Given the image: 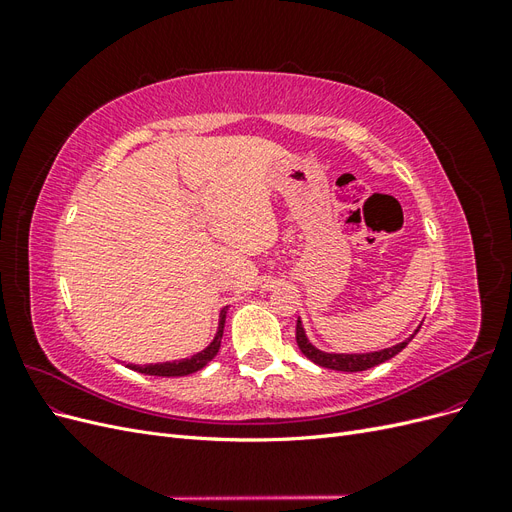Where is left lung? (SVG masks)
<instances>
[{
  "label": "left lung",
  "instance_id": "8db88e82",
  "mask_svg": "<svg viewBox=\"0 0 512 512\" xmlns=\"http://www.w3.org/2000/svg\"><path fill=\"white\" fill-rule=\"evenodd\" d=\"M418 329H421V327H418ZM418 329L414 331V335L418 333ZM414 335H410L406 342H401V344H397L393 348H384L380 352L329 354V352H322V350H318V348H314L312 344H309V339H307V335L303 331V324H301V320H297V344H299L301 352L307 356L309 361H314L316 365L327 367V369H335V371H365L369 367H376V365H380L384 361L393 359L395 354H399L401 350H404L412 342Z\"/></svg>",
  "mask_w": 512,
  "mask_h": 512
}]
</instances>
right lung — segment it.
Segmentation results:
<instances>
[{"mask_svg": "<svg viewBox=\"0 0 512 512\" xmlns=\"http://www.w3.org/2000/svg\"><path fill=\"white\" fill-rule=\"evenodd\" d=\"M226 309L228 307H224L222 312H220V327H218V333H215L213 342L205 350H200L198 354L190 356V359H181V361H173V363H156V365H128V367L138 371V374L162 376V378L188 376V374H194V371H198V369H203L220 350L222 333H224V322H226Z\"/></svg>", "mask_w": 512, "mask_h": 512, "instance_id": "1", "label": "right lung"}]
</instances>
